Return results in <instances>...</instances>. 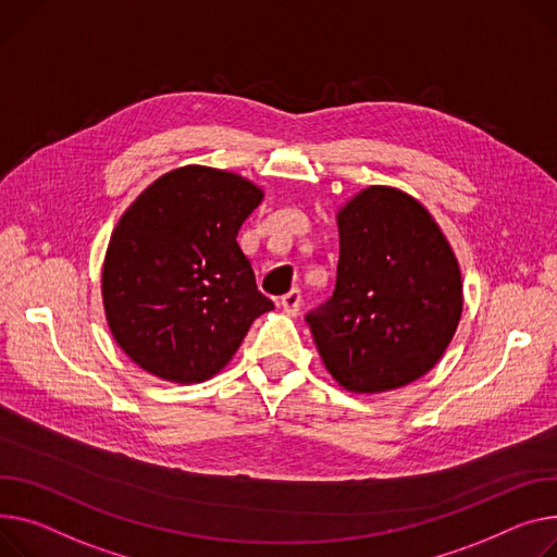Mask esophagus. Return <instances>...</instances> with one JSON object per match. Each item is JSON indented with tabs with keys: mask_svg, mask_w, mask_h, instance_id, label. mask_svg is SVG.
<instances>
[{
	"mask_svg": "<svg viewBox=\"0 0 557 557\" xmlns=\"http://www.w3.org/2000/svg\"><path fill=\"white\" fill-rule=\"evenodd\" d=\"M300 302H302V295H300L298 288H290L288 293H284L282 298L277 300V305L282 307V311L288 313V315H295V313L300 311Z\"/></svg>",
	"mask_w": 557,
	"mask_h": 557,
	"instance_id": "obj_1",
	"label": "esophagus"
}]
</instances>
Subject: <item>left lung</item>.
Masks as SVG:
<instances>
[{
	"mask_svg": "<svg viewBox=\"0 0 557 557\" xmlns=\"http://www.w3.org/2000/svg\"><path fill=\"white\" fill-rule=\"evenodd\" d=\"M338 233L336 288L307 313L324 367L358 394L421 379L450 345L463 309L448 239L417 199L385 185L341 208Z\"/></svg>",
	"mask_w": 557,
	"mask_h": 557,
	"instance_id": "8db88e82",
	"label": "left lung"
}]
</instances>
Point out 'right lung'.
I'll return each mask as SVG.
<instances>
[{
  "mask_svg": "<svg viewBox=\"0 0 557 557\" xmlns=\"http://www.w3.org/2000/svg\"><path fill=\"white\" fill-rule=\"evenodd\" d=\"M262 197L239 174L185 165L125 210L104 255L102 302L111 336L145 372L208 381L273 309L237 244Z\"/></svg>",
  "mask_w": 557,
  "mask_h": 557,
  "instance_id": "obj_1",
  "label": "right lung"
}]
</instances>
